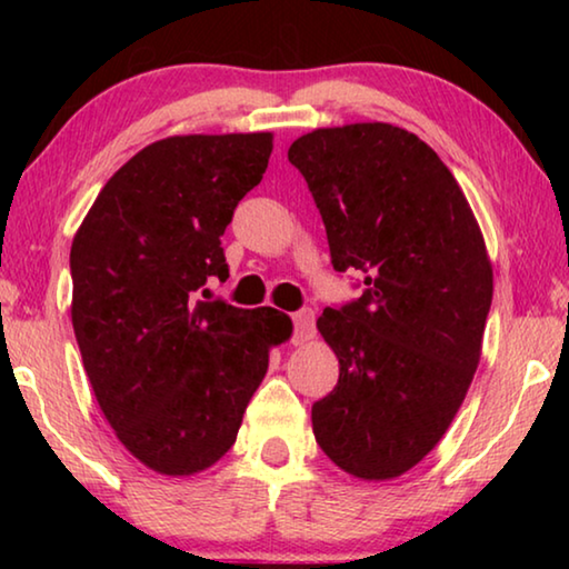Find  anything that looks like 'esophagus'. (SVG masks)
Masks as SVG:
<instances>
[{
	"instance_id": "34e87169",
	"label": "esophagus",
	"mask_w": 569,
	"mask_h": 569,
	"mask_svg": "<svg viewBox=\"0 0 569 569\" xmlns=\"http://www.w3.org/2000/svg\"><path fill=\"white\" fill-rule=\"evenodd\" d=\"M293 326H296V336H293L296 346L308 343L316 336V313L311 308H303V311L293 313Z\"/></svg>"
}]
</instances>
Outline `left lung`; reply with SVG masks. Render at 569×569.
I'll return each mask as SVG.
<instances>
[{"mask_svg":"<svg viewBox=\"0 0 569 569\" xmlns=\"http://www.w3.org/2000/svg\"><path fill=\"white\" fill-rule=\"evenodd\" d=\"M321 210L336 271L366 291L316 326L339 383L313 403L319 447L346 475H407L447 435L481 359L495 273L457 178L417 134L351 122L288 148Z\"/></svg>","mask_w":569,"mask_h":569,"instance_id":"left-lung-1","label":"left lung"}]
</instances>
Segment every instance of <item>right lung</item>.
<instances>
[{
	"instance_id": "right-lung-1",
	"label": "right lung",
	"mask_w": 569,
	"mask_h": 569,
	"mask_svg": "<svg viewBox=\"0 0 569 569\" xmlns=\"http://www.w3.org/2000/svg\"><path fill=\"white\" fill-rule=\"evenodd\" d=\"M273 132L170 134L104 182L70 250L72 329L114 437L148 469L192 477L233 447L268 356L271 306L198 301L228 278L220 236L261 182Z\"/></svg>"
}]
</instances>
